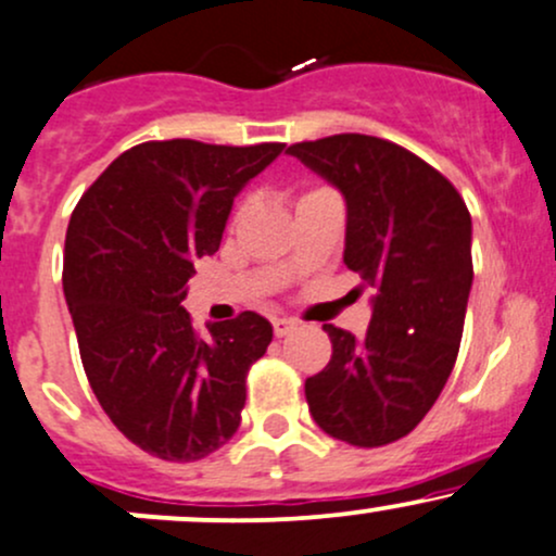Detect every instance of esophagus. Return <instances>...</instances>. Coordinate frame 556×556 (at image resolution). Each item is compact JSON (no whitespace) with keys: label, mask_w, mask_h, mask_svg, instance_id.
Wrapping results in <instances>:
<instances>
[{"label":"esophagus","mask_w":556,"mask_h":556,"mask_svg":"<svg viewBox=\"0 0 556 556\" xmlns=\"http://www.w3.org/2000/svg\"><path fill=\"white\" fill-rule=\"evenodd\" d=\"M274 334L277 338H288V334H292L298 329V321L295 319H274Z\"/></svg>","instance_id":"obj_1"}]
</instances>
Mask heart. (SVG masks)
Returning a JSON list of instances; mask_svg holds the SVG:
<instances>
[{"label": "heart", "mask_w": 556, "mask_h": 556, "mask_svg": "<svg viewBox=\"0 0 556 556\" xmlns=\"http://www.w3.org/2000/svg\"><path fill=\"white\" fill-rule=\"evenodd\" d=\"M316 192H321V189H311L308 194H316ZM308 194H303V198H308Z\"/></svg>", "instance_id": "heart-1"}]
</instances>
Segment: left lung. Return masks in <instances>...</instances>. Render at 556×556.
<instances>
[{"instance_id": "left-lung-1", "label": "left lung", "mask_w": 556, "mask_h": 556, "mask_svg": "<svg viewBox=\"0 0 556 556\" xmlns=\"http://www.w3.org/2000/svg\"><path fill=\"white\" fill-rule=\"evenodd\" d=\"M345 198V253L371 295L367 334L325 325L332 358L306 380L314 422L358 448L408 435L446 386L472 290V218L422 157L367 134L288 148Z\"/></svg>"}]
</instances>
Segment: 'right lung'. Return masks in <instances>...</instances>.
Instances as JSON below:
<instances>
[{"instance_id":"add662e5","label":"right lung","mask_w":556,"mask_h":556,"mask_svg":"<svg viewBox=\"0 0 556 556\" xmlns=\"http://www.w3.org/2000/svg\"><path fill=\"white\" fill-rule=\"evenodd\" d=\"M285 144L144 142L73 211L63 290L84 371L110 422L166 462H198L240 427L245 377L271 343L255 311L200 334L181 306L194 261L222 245L240 189Z\"/></svg>"}]
</instances>
